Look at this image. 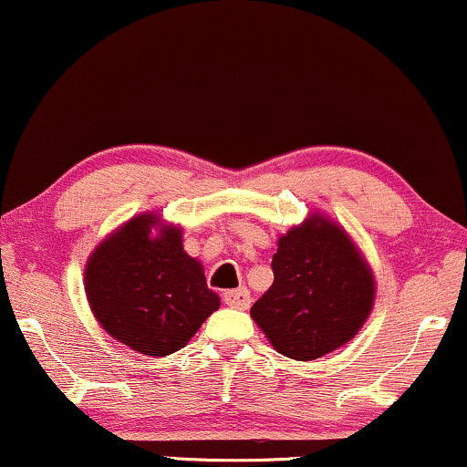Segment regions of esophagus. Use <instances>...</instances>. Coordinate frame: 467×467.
Listing matches in <instances>:
<instances>
[{
    "label": "esophagus",
    "mask_w": 467,
    "mask_h": 467,
    "mask_svg": "<svg viewBox=\"0 0 467 467\" xmlns=\"http://www.w3.org/2000/svg\"><path fill=\"white\" fill-rule=\"evenodd\" d=\"M224 303L234 309H246L251 305V295L246 287H238V290L224 292Z\"/></svg>",
    "instance_id": "1"
}]
</instances>
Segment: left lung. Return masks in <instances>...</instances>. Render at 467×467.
<instances>
[{
    "instance_id": "1",
    "label": "left lung",
    "mask_w": 467,
    "mask_h": 467,
    "mask_svg": "<svg viewBox=\"0 0 467 467\" xmlns=\"http://www.w3.org/2000/svg\"><path fill=\"white\" fill-rule=\"evenodd\" d=\"M273 273L251 318L290 359L314 361L342 348L374 307L370 264L347 229L320 212L279 235Z\"/></svg>"
}]
</instances>
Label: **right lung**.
<instances>
[{"label": "right lung", "mask_w": 467, "mask_h": 467, "mask_svg": "<svg viewBox=\"0 0 467 467\" xmlns=\"http://www.w3.org/2000/svg\"><path fill=\"white\" fill-rule=\"evenodd\" d=\"M84 290L103 329L149 357L186 347L221 307L203 264L183 251L182 227L164 223L158 212L136 214L95 246Z\"/></svg>", "instance_id": "add662e5"}]
</instances>
